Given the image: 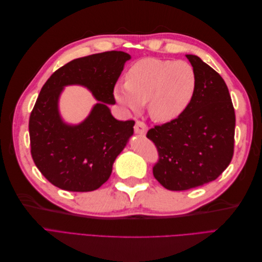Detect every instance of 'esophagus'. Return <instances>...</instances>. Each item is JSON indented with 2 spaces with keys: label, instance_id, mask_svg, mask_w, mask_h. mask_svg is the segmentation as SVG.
Returning a JSON list of instances; mask_svg holds the SVG:
<instances>
[{
  "label": "esophagus",
  "instance_id": "obj_1",
  "mask_svg": "<svg viewBox=\"0 0 262 262\" xmlns=\"http://www.w3.org/2000/svg\"><path fill=\"white\" fill-rule=\"evenodd\" d=\"M146 131H147V125L143 121L137 120L136 125H134V132L137 134H141V136H144Z\"/></svg>",
  "mask_w": 262,
  "mask_h": 262
}]
</instances>
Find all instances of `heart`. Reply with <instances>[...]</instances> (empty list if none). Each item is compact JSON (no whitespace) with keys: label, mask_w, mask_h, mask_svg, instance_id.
<instances>
[{"label":"heart","mask_w":262,"mask_h":262,"mask_svg":"<svg viewBox=\"0 0 262 262\" xmlns=\"http://www.w3.org/2000/svg\"><path fill=\"white\" fill-rule=\"evenodd\" d=\"M196 86L193 68L186 61L145 58L115 86V98L125 109L138 113L147 101L148 113L157 121L179 117L192 100Z\"/></svg>","instance_id":"b5f03b06"}]
</instances>
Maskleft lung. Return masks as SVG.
<instances>
[{
  "mask_svg": "<svg viewBox=\"0 0 262 262\" xmlns=\"http://www.w3.org/2000/svg\"><path fill=\"white\" fill-rule=\"evenodd\" d=\"M186 57L196 76L192 100L179 117L146 133L158 153L153 175L172 191L215 180L234 154L235 110L227 86L199 57Z\"/></svg>",
  "mask_w": 262,
  "mask_h": 262,
  "instance_id": "8db88e82",
  "label": "left lung"
}]
</instances>
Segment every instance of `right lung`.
Segmentation results:
<instances>
[{
    "instance_id": "right-lung-1",
    "label": "right lung",
    "mask_w": 262,
    "mask_h": 262,
    "mask_svg": "<svg viewBox=\"0 0 262 262\" xmlns=\"http://www.w3.org/2000/svg\"><path fill=\"white\" fill-rule=\"evenodd\" d=\"M123 51L74 59L48 78L29 117L30 153L37 168L55 187L73 192L98 189L109 179L116 157L133 134V120L119 121L108 108L125 61ZM87 86L101 102L78 126L63 123L57 99L63 85Z\"/></svg>"
}]
</instances>
